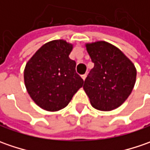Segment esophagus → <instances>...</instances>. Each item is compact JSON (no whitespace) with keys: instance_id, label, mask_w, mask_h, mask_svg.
I'll list each match as a JSON object with an SVG mask.
<instances>
[{"instance_id":"obj_1","label":"esophagus","mask_w":150,"mask_h":150,"mask_svg":"<svg viewBox=\"0 0 150 150\" xmlns=\"http://www.w3.org/2000/svg\"><path fill=\"white\" fill-rule=\"evenodd\" d=\"M86 78H87V73H85V74H83V75H82V78H83V80H85Z\"/></svg>"}]
</instances>
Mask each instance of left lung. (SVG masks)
Returning <instances> with one entry per match:
<instances>
[{
  "mask_svg": "<svg viewBox=\"0 0 150 150\" xmlns=\"http://www.w3.org/2000/svg\"><path fill=\"white\" fill-rule=\"evenodd\" d=\"M85 47L94 67L84 81V91L94 108L113 110L124 103L134 87L135 66L121 50L107 42Z\"/></svg>",
  "mask_w": 150,
  "mask_h": 150,
  "instance_id": "1",
  "label": "left lung"
}]
</instances>
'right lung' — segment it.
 Wrapping results in <instances>:
<instances>
[{
    "instance_id": "1",
    "label": "right lung",
    "mask_w": 150,
    "mask_h": 150,
    "mask_svg": "<svg viewBox=\"0 0 150 150\" xmlns=\"http://www.w3.org/2000/svg\"><path fill=\"white\" fill-rule=\"evenodd\" d=\"M73 45L53 40L42 45L26 62L24 82L35 103L44 110L64 108L83 85L76 72V62L69 58Z\"/></svg>"
}]
</instances>
